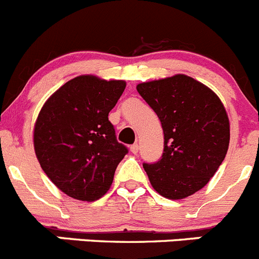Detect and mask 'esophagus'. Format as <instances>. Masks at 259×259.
Instances as JSON below:
<instances>
[{"label":"esophagus","instance_id":"34e87169","mask_svg":"<svg viewBox=\"0 0 259 259\" xmlns=\"http://www.w3.org/2000/svg\"><path fill=\"white\" fill-rule=\"evenodd\" d=\"M130 149H131L132 154H137V153H139V149H140L139 144H134V145H132Z\"/></svg>","mask_w":259,"mask_h":259}]
</instances>
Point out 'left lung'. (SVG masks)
Instances as JSON below:
<instances>
[{"mask_svg": "<svg viewBox=\"0 0 259 259\" xmlns=\"http://www.w3.org/2000/svg\"><path fill=\"white\" fill-rule=\"evenodd\" d=\"M156 113L164 150L155 163H142L150 184L167 199H184L203 189L224 162L230 123L220 97L185 74L137 84Z\"/></svg>", "mask_w": 259, "mask_h": 259, "instance_id": "1", "label": "left lung"}]
</instances>
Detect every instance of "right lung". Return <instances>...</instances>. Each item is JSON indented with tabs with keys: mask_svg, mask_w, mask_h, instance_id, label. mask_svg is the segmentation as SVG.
<instances>
[{
	"mask_svg": "<svg viewBox=\"0 0 259 259\" xmlns=\"http://www.w3.org/2000/svg\"><path fill=\"white\" fill-rule=\"evenodd\" d=\"M124 89V80L79 75L51 95L38 114L33 135L38 162L70 198L103 196L128 153L108 118Z\"/></svg>",
	"mask_w": 259,
	"mask_h": 259,
	"instance_id": "add662e5",
	"label": "right lung"
}]
</instances>
